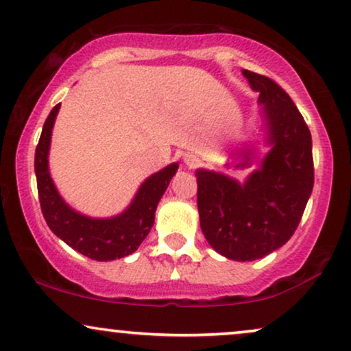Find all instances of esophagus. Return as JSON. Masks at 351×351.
Instances as JSON below:
<instances>
[{
  "label": "esophagus",
  "instance_id": "obj_1",
  "mask_svg": "<svg viewBox=\"0 0 351 351\" xmlns=\"http://www.w3.org/2000/svg\"><path fill=\"white\" fill-rule=\"evenodd\" d=\"M184 163L186 165H188L189 168H194V167H197V163H199V160H197V157H194V155H184Z\"/></svg>",
  "mask_w": 351,
  "mask_h": 351
}]
</instances>
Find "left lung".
<instances>
[{
	"label": "left lung",
	"mask_w": 351,
	"mask_h": 351,
	"mask_svg": "<svg viewBox=\"0 0 351 351\" xmlns=\"http://www.w3.org/2000/svg\"><path fill=\"white\" fill-rule=\"evenodd\" d=\"M259 92L267 155L238 183L223 173L197 170V208L208 245L233 261H256L293 237L314 184L313 141L293 100L272 79L243 71Z\"/></svg>",
	"instance_id": "8db88e82"
}]
</instances>
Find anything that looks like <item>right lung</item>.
Wrapping results in <instances>:
<instances>
[{
    "instance_id": "1",
    "label": "right lung",
    "mask_w": 351,
    "mask_h": 351,
    "mask_svg": "<svg viewBox=\"0 0 351 351\" xmlns=\"http://www.w3.org/2000/svg\"><path fill=\"white\" fill-rule=\"evenodd\" d=\"M58 110L60 104L48 114L35 149L38 199L47 225L66 245L94 261H114L132 254L152 228L157 204L178 170V163L149 176L123 214L112 219H92L79 214L63 201L48 171L51 130Z\"/></svg>"
}]
</instances>
